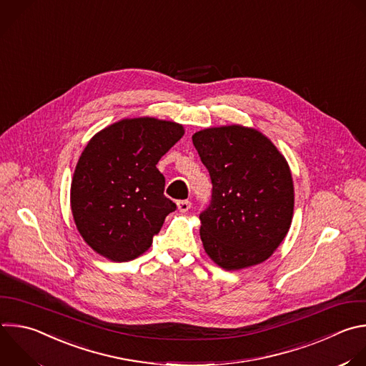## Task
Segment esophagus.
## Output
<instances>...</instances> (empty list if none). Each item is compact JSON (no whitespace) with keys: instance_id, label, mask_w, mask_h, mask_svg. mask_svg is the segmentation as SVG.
<instances>
[{"instance_id":"obj_1","label":"esophagus","mask_w":366,"mask_h":366,"mask_svg":"<svg viewBox=\"0 0 366 366\" xmlns=\"http://www.w3.org/2000/svg\"><path fill=\"white\" fill-rule=\"evenodd\" d=\"M177 205H178V209H179L181 212H187V211L191 208V202H189L188 199L178 201V202H177Z\"/></svg>"}]
</instances>
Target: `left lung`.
<instances>
[{
	"label": "left lung",
	"instance_id": "1",
	"mask_svg": "<svg viewBox=\"0 0 366 366\" xmlns=\"http://www.w3.org/2000/svg\"><path fill=\"white\" fill-rule=\"evenodd\" d=\"M192 142L212 194L199 214L207 254L225 270L267 260L293 217V179L285 157L263 134L239 125L197 132Z\"/></svg>",
	"mask_w": 366,
	"mask_h": 366
}]
</instances>
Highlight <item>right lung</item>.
I'll return each instance as SVG.
<instances>
[{
	"instance_id": "obj_1",
	"label": "right lung",
	"mask_w": 366,
	"mask_h": 366,
	"mask_svg": "<svg viewBox=\"0 0 366 366\" xmlns=\"http://www.w3.org/2000/svg\"><path fill=\"white\" fill-rule=\"evenodd\" d=\"M175 122L124 119L94 135L76 165L70 202L87 244L112 262L145 253L177 209L164 195L159 159L182 138Z\"/></svg>"
}]
</instances>
